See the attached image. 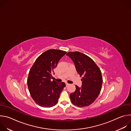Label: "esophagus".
<instances>
[{
	"instance_id": "34e87169",
	"label": "esophagus",
	"mask_w": 131,
	"mask_h": 131,
	"mask_svg": "<svg viewBox=\"0 0 131 131\" xmlns=\"http://www.w3.org/2000/svg\"><path fill=\"white\" fill-rule=\"evenodd\" d=\"M69 85V83H67V82L66 83V86H68V85Z\"/></svg>"
}]
</instances>
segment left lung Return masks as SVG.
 Wrapping results in <instances>:
<instances>
[{"mask_svg":"<svg viewBox=\"0 0 131 131\" xmlns=\"http://www.w3.org/2000/svg\"><path fill=\"white\" fill-rule=\"evenodd\" d=\"M72 60L81 79V88L76 85V91L70 94L72 103L78 107H85L94 102L101 91L103 78L100 69L92 59L79 52L66 54Z\"/></svg>","mask_w":131,"mask_h":131,"instance_id":"8db88e82","label":"left lung"}]
</instances>
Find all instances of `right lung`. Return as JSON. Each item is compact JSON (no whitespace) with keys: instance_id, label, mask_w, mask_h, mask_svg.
I'll use <instances>...</instances> for the list:
<instances>
[{"instance_id":"obj_1","label":"right lung","mask_w":131,"mask_h":131,"mask_svg":"<svg viewBox=\"0 0 131 131\" xmlns=\"http://www.w3.org/2000/svg\"><path fill=\"white\" fill-rule=\"evenodd\" d=\"M66 52L50 49L37 58L29 70L27 85L30 95L38 105L51 107L58 102L61 93L66 86L64 82H57L53 79L54 69Z\"/></svg>"}]
</instances>
